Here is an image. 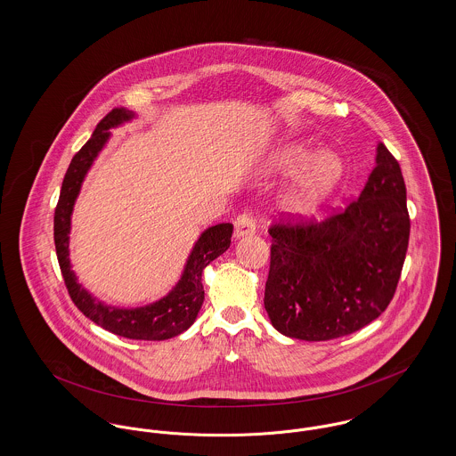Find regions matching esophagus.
Masks as SVG:
<instances>
[{
    "label": "esophagus",
    "instance_id": "34e87169",
    "mask_svg": "<svg viewBox=\"0 0 456 456\" xmlns=\"http://www.w3.org/2000/svg\"><path fill=\"white\" fill-rule=\"evenodd\" d=\"M256 231V222L251 212H242L236 216L234 220V236L242 238V236H251Z\"/></svg>",
    "mask_w": 456,
    "mask_h": 456
}]
</instances>
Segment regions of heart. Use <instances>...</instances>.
I'll use <instances>...</instances> for the list:
<instances>
[{
    "label": "heart",
    "mask_w": 456,
    "mask_h": 456,
    "mask_svg": "<svg viewBox=\"0 0 456 456\" xmlns=\"http://www.w3.org/2000/svg\"><path fill=\"white\" fill-rule=\"evenodd\" d=\"M281 165L289 172H299L310 167L305 184L293 201L299 212L319 205L343 175V163L330 151L314 153L305 148H289L282 153Z\"/></svg>",
    "instance_id": "heart-1"
}]
</instances>
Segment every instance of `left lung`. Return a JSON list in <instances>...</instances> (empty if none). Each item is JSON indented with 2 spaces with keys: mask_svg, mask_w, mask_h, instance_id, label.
Masks as SVG:
<instances>
[{
  "mask_svg": "<svg viewBox=\"0 0 456 456\" xmlns=\"http://www.w3.org/2000/svg\"><path fill=\"white\" fill-rule=\"evenodd\" d=\"M265 310L284 336L329 341L360 330L391 303L410 240L402 168L380 142L360 196L321 224L279 216Z\"/></svg>",
  "mask_w": 456,
  "mask_h": 456,
  "instance_id": "8db88e82",
  "label": "left lung"
}]
</instances>
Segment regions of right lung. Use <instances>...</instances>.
<instances>
[{"label": "right lung", "mask_w": 456, "mask_h": 456, "mask_svg": "<svg viewBox=\"0 0 456 456\" xmlns=\"http://www.w3.org/2000/svg\"><path fill=\"white\" fill-rule=\"evenodd\" d=\"M133 115L134 113H131L126 108H113L100 120L89 141L74 155L63 177L60 198L54 208V248L67 291L74 305L87 319L127 339L163 341L188 330L192 322L196 321L205 299V291L201 284L203 268L210 262H214L215 258H218L231 246L232 224H218L207 229L192 248L184 273L177 286L163 299L150 306L135 310L107 306L96 301L81 284H77V279L70 270L69 260V232L72 208L81 191L82 181L87 168L107 142L110 135L108 129L124 120H129Z\"/></svg>", "instance_id": "add662e5"}]
</instances>
